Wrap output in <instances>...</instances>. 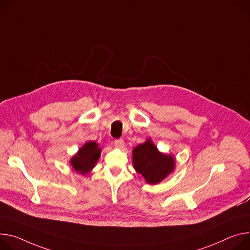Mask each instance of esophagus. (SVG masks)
<instances>
[{"label": "esophagus", "instance_id": "obj_1", "mask_svg": "<svg viewBox=\"0 0 250 250\" xmlns=\"http://www.w3.org/2000/svg\"><path fill=\"white\" fill-rule=\"evenodd\" d=\"M115 146L117 148H121L122 149L125 146V142L123 140H117V141H115Z\"/></svg>", "mask_w": 250, "mask_h": 250}]
</instances>
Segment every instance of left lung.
<instances>
[{"instance_id":"left-lung-1","label":"left lung","mask_w":250,"mask_h":250,"mask_svg":"<svg viewBox=\"0 0 250 250\" xmlns=\"http://www.w3.org/2000/svg\"><path fill=\"white\" fill-rule=\"evenodd\" d=\"M131 161L135 171L148 185L162 183L175 169L174 156L158 150L149 138L132 149Z\"/></svg>"}]
</instances>
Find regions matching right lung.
Here are the masks:
<instances>
[{"label": "right lung", "instance_id": "add662e5", "mask_svg": "<svg viewBox=\"0 0 250 250\" xmlns=\"http://www.w3.org/2000/svg\"><path fill=\"white\" fill-rule=\"evenodd\" d=\"M102 148L100 145L94 141H88L83 144L78 152L72 156L70 164L74 170L82 175H86L97 166L101 157Z\"/></svg>", "mask_w": 250, "mask_h": 250}]
</instances>
